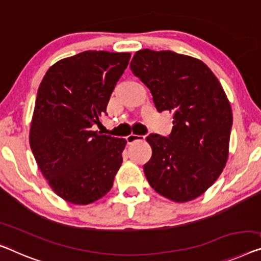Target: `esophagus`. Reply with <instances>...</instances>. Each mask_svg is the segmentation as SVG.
<instances>
[{"label":"esophagus","instance_id":"1","mask_svg":"<svg viewBox=\"0 0 261 261\" xmlns=\"http://www.w3.org/2000/svg\"><path fill=\"white\" fill-rule=\"evenodd\" d=\"M145 139V136H142V135H135V134H131L129 136H126V142L131 144L134 142H137V141H144Z\"/></svg>","mask_w":261,"mask_h":261}]
</instances>
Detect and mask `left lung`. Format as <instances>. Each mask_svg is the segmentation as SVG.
Here are the masks:
<instances>
[{"instance_id": "8db88e82", "label": "left lung", "mask_w": 261, "mask_h": 261, "mask_svg": "<svg viewBox=\"0 0 261 261\" xmlns=\"http://www.w3.org/2000/svg\"><path fill=\"white\" fill-rule=\"evenodd\" d=\"M130 68L150 89L158 112L173 114L169 137H146L152 147L144 165L147 181L173 201L199 197L218 179L228 157L233 118L223 87L203 62L170 50H139Z\"/></svg>"}]
</instances>
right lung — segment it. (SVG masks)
I'll use <instances>...</instances> for the list:
<instances>
[{"label": "right lung", "instance_id": "obj_1", "mask_svg": "<svg viewBox=\"0 0 261 261\" xmlns=\"http://www.w3.org/2000/svg\"><path fill=\"white\" fill-rule=\"evenodd\" d=\"M129 53L89 50L50 68L37 91L30 147L57 196L87 205L110 191L126 141L92 131L108 115Z\"/></svg>", "mask_w": 261, "mask_h": 261}]
</instances>
